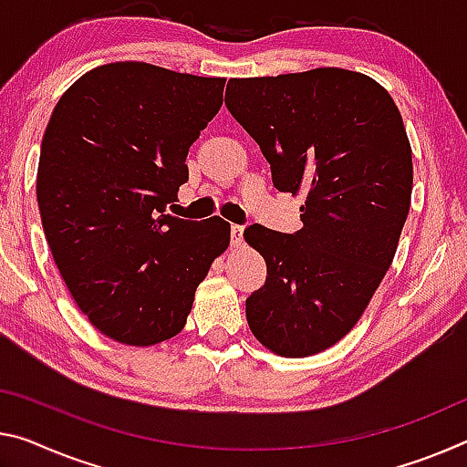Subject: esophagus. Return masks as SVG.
Masks as SVG:
<instances>
[{"label": "esophagus", "instance_id": "1", "mask_svg": "<svg viewBox=\"0 0 467 467\" xmlns=\"http://www.w3.org/2000/svg\"><path fill=\"white\" fill-rule=\"evenodd\" d=\"M231 243L234 247H239L243 243V226L241 224H233L231 226Z\"/></svg>", "mask_w": 467, "mask_h": 467}]
</instances>
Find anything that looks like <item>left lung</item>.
Instances as JSON below:
<instances>
[{
    "mask_svg": "<svg viewBox=\"0 0 467 467\" xmlns=\"http://www.w3.org/2000/svg\"><path fill=\"white\" fill-rule=\"evenodd\" d=\"M226 108L274 187L306 195L301 231L243 233L268 268L249 328L280 358H309L358 324L393 264L413 184L403 118L387 88L345 68L233 78Z\"/></svg>",
    "mask_w": 467,
    "mask_h": 467,
    "instance_id": "obj_1",
    "label": "left lung"
}]
</instances>
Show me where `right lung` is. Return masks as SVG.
Masks as SVG:
<instances>
[{
	"mask_svg": "<svg viewBox=\"0 0 467 467\" xmlns=\"http://www.w3.org/2000/svg\"><path fill=\"white\" fill-rule=\"evenodd\" d=\"M226 78L103 64L68 87L43 135L36 203L57 270L88 322L122 345L179 335L231 224L166 213Z\"/></svg>",
	"mask_w": 467,
	"mask_h": 467,
	"instance_id": "add662e5",
	"label": "right lung"
}]
</instances>
